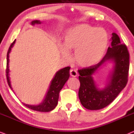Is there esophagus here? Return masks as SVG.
<instances>
[{
	"label": "esophagus",
	"mask_w": 134,
	"mask_h": 134,
	"mask_svg": "<svg viewBox=\"0 0 134 134\" xmlns=\"http://www.w3.org/2000/svg\"><path fill=\"white\" fill-rule=\"evenodd\" d=\"M70 75L72 77H76L77 75V71L76 70H74V69H71Z\"/></svg>",
	"instance_id": "1"
}]
</instances>
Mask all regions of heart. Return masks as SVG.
Here are the masks:
<instances>
[{
  "label": "heart",
  "instance_id": "b5f03b06",
  "mask_svg": "<svg viewBox=\"0 0 134 134\" xmlns=\"http://www.w3.org/2000/svg\"><path fill=\"white\" fill-rule=\"evenodd\" d=\"M108 44V34L104 29L80 24L68 29L64 36V46H60L62 55L69 58L68 51L75 50L74 60L82 67L96 65L101 60Z\"/></svg>",
  "mask_w": 134,
  "mask_h": 134
}]
</instances>
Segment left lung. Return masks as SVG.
<instances>
[{
  "instance_id": "8db88e82",
  "label": "left lung",
  "mask_w": 134,
  "mask_h": 134,
  "mask_svg": "<svg viewBox=\"0 0 134 134\" xmlns=\"http://www.w3.org/2000/svg\"><path fill=\"white\" fill-rule=\"evenodd\" d=\"M111 41V46L99 63L78 70L80 83L79 98L82 105L88 110H99L109 105L127 83L129 54L127 46L121 44L115 33L112 34ZM110 59L114 63V70L106 87L100 90L97 87L92 74L104 62Z\"/></svg>"
}]
</instances>
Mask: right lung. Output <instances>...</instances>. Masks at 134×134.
<instances>
[{
	"mask_svg": "<svg viewBox=\"0 0 134 134\" xmlns=\"http://www.w3.org/2000/svg\"><path fill=\"white\" fill-rule=\"evenodd\" d=\"M41 22H40V21L36 20V21H32L31 23V24L34 25L35 24H41ZM15 41L16 40L11 44L7 55V80L9 87H10V88L12 90L13 89L12 85H11L10 77H9V71H10V69H9V54H10L11 49L13 46L14 44L15 43ZM69 69H70V67L68 66L60 69V70L56 72L54 77L53 78L52 81H51L48 91H47L43 102H41V104L38 105H31L23 103L24 105L26 106L27 107L29 108V109L34 110L42 111V112H47V111H50L52 110L53 109H54L57 105L60 91L62 89L65 83L68 80L69 76H70V74H69Z\"/></svg>",
	"mask_w": 134,
	"mask_h": 134,
	"instance_id": "add662e5",
	"label": "right lung"
}]
</instances>
